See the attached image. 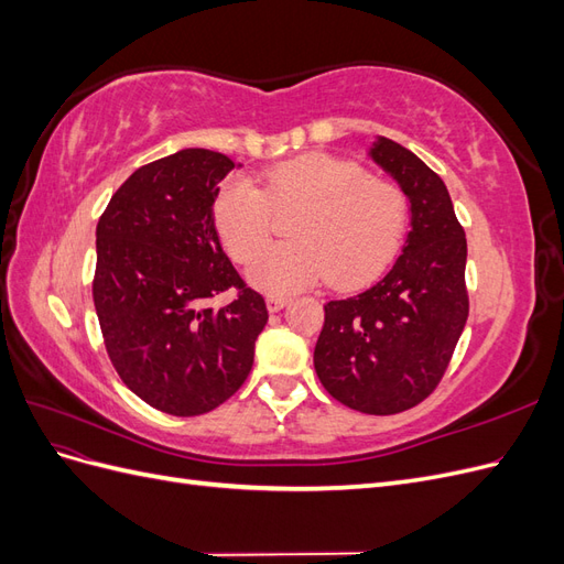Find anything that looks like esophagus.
<instances>
[{"label": "esophagus", "instance_id": "esophagus-1", "mask_svg": "<svg viewBox=\"0 0 564 564\" xmlns=\"http://www.w3.org/2000/svg\"><path fill=\"white\" fill-rule=\"evenodd\" d=\"M265 305H268V311L270 313H278V311H282L284 305H286V299L284 296H265Z\"/></svg>", "mask_w": 564, "mask_h": 564}]
</instances>
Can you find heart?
Masks as SVG:
<instances>
[{"mask_svg": "<svg viewBox=\"0 0 564 564\" xmlns=\"http://www.w3.org/2000/svg\"><path fill=\"white\" fill-rule=\"evenodd\" d=\"M299 208L288 231L293 242L268 252L271 212ZM409 202L395 181L367 174L352 160L311 152L280 162L259 187L235 178L220 187L214 224L237 263H251L249 282L282 296L332 280L355 286L371 280L398 253Z\"/></svg>", "mask_w": 564, "mask_h": 564, "instance_id": "b5f03b06", "label": "heart"}]
</instances>
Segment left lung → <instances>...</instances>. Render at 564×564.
I'll use <instances>...</instances> for the list:
<instances>
[{"label": "left lung", "instance_id": "obj_1", "mask_svg": "<svg viewBox=\"0 0 564 564\" xmlns=\"http://www.w3.org/2000/svg\"><path fill=\"white\" fill-rule=\"evenodd\" d=\"M369 155L409 197L412 230L383 280L324 305L313 360L334 400L388 416L423 402L445 377L468 319V247L431 166L383 135Z\"/></svg>", "mask_w": 564, "mask_h": 564}]
</instances>
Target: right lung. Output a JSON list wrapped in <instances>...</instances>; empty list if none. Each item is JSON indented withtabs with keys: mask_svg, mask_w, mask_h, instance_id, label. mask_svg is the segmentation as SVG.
<instances>
[{
	"mask_svg": "<svg viewBox=\"0 0 564 564\" xmlns=\"http://www.w3.org/2000/svg\"><path fill=\"white\" fill-rule=\"evenodd\" d=\"M220 152L187 148L119 185L96 228L94 305L119 379L172 416H199L235 395L268 322L265 301L237 275L214 224ZM226 291L231 301L209 310Z\"/></svg>",
	"mask_w": 564,
	"mask_h": 564,
	"instance_id": "add662e5",
	"label": "right lung"
}]
</instances>
